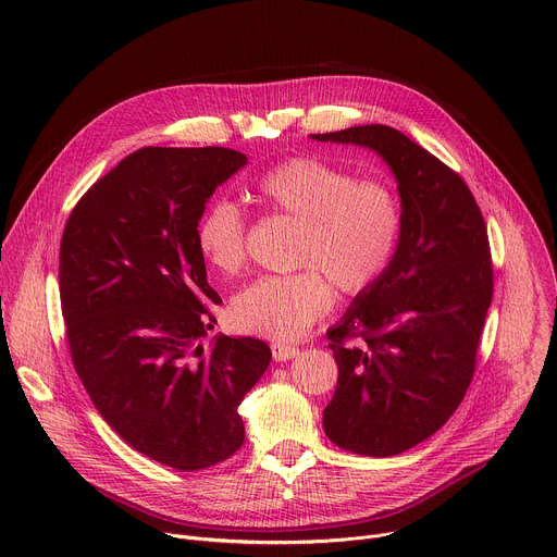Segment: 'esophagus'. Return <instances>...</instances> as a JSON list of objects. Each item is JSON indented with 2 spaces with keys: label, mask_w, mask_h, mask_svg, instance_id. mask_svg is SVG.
Wrapping results in <instances>:
<instances>
[{
  "label": "esophagus",
  "mask_w": 557,
  "mask_h": 557,
  "mask_svg": "<svg viewBox=\"0 0 557 557\" xmlns=\"http://www.w3.org/2000/svg\"><path fill=\"white\" fill-rule=\"evenodd\" d=\"M271 352H273L275 361H290V359H295L299 355V348L282 344V342H275V344H271Z\"/></svg>",
  "instance_id": "34e87169"
}]
</instances>
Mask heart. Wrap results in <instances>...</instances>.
<instances>
[{
	"instance_id": "1",
	"label": "heart",
	"mask_w": 557,
	"mask_h": 557,
	"mask_svg": "<svg viewBox=\"0 0 557 557\" xmlns=\"http://www.w3.org/2000/svg\"><path fill=\"white\" fill-rule=\"evenodd\" d=\"M253 196L273 213L297 222L293 267L235 295V329L290 342L329 312L331 284L344 295L368 290L389 267L404 226L396 189L381 178H357L317 156H293L267 170ZM196 247L220 275L247 262V220L235 202L218 198L196 222Z\"/></svg>"
}]
</instances>
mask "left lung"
Segmentation results:
<instances>
[{
	"mask_svg": "<svg viewBox=\"0 0 557 557\" xmlns=\"http://www.w3.org/2000/svg\"><path fill=\"white\" fill-rule=\"evenodd\" d=\"M310 138L372 149L399 189L394 258L329 331L339 379L324 408L335 445L396 456L447 423L473 376L494 293L487 226L465 181L399 129L357 125Z\"/></svg>",
	"mask_w": 557,
	"mask_h": 557,
	"instance_id": "1",
	"label": "left lung"
}]
</instances>
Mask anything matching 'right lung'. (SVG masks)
I'll use <instances>...</instances> for the list:
<instances>
[{
	"mask_svg": "<svg viewBox=\"0 0 557 557\" xmlns=\"http://www.w3.org/2000/svg\"><path fill=\"white\" fill-rule=\"evenodd\" d=\"M247 156L226 147H143L97 181L61 237L59 290L74 370L106 423L181 471L233 456L237 414L271 363L253 337L218 335L196 222Z\"/></svg>",
	"mask_w": 557,
	"mask_h": 557,
	"instance_id": "right-lung-1",
	"label": "right lung"
}]
</instances>
